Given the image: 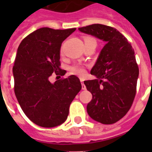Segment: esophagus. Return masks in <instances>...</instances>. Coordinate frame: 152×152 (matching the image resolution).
<instances>
[{
  "label": "esophagus",
  "mask_w": 152,
  "mask_h": 152,
  "mask_svg": "<svg viewBox=\"0 0 152 152\" xmlns=\"http://www.w3.org/2000/svg\"><path fill=\"white\" fill-rule=\"evenodd\" d=\"M80 81H81V88H82V90H86V86L84 85V82H83V80H81Z\"/></svg>",
  "instance_id": "obj_1"
}]
</instances>
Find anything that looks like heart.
Here are the masks:
<instances>
[{
	"instance_id": "heart-1",
	"label": "heart",
	"mask_w": 152,
	"mask_h": 152,
	"mask_svg": "<svg viewBox=\"0 0 152 152\" xmlns=\"http://www.w3.org/2000/svg\"><path fill=\"white\" fill-rule=\"evenodd\" d=\"M91 40H94L93 38L91 37H86L84 38V42L91 41ZM71 72L72 74L75 75H77V76H80V77H82L85 75V70L83 67L80 66V65H74L73 67L71 68Z\"/></svg>"
}]
</instances>
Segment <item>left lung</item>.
<instances>
[{"label": "left lung", "mask_w": 152, "mask_h": 152, "mask_svg": "<svg viewBox=\"0 0 152 152\" xmlns=\"http://www.w3.org/2000/svg\"><path fill=\"white\" fill-rule=\"evenodd\" d=\"M78 29L106 42L91 71L96 79L84 83L92 94L87 106L90 117L113 124L127 113L135 98L139 73L135 52L127 39L110 26L93 24Z\"/></svg>", "instance_id": "8db88e82"}]
</instances>
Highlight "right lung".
I'll return each instance as SVG.
<instances>
[{
	"mask_svg": "<svg viewBox=\"0 0 152 152\" xmlns=\"http://www.w3.org/2000/svg\"><path fill=\"white\" fill-rule=\"evenodd\" d=\"M76 30L40 28L28 35L17 49L13 75L14 92L21 109L35 124L52 128L67 119L70 104L81 89L77 77L51 83L53 74L64 75L60 68L61 43Z\"/></svg>",
	"mask_w": 152,
	"mask_h": 152,
	"instance_id": "add662e5",
	"label": "right lung"
}]
</instances>
